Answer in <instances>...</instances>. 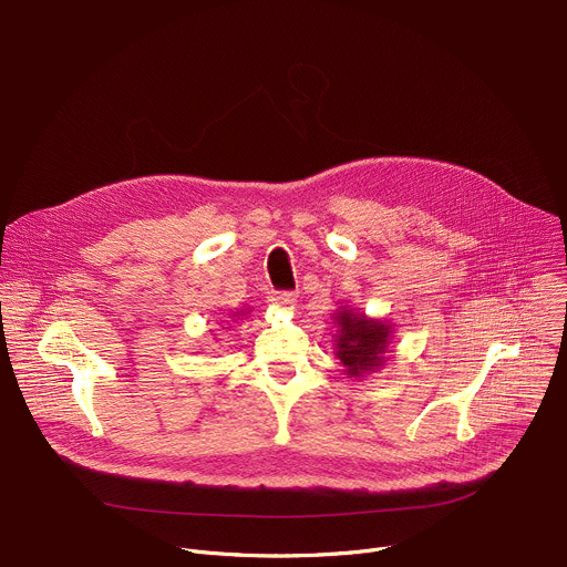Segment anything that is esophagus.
I'll list each match as a JSON object with an SVG mask.
<instances>
[{
    "label": "esophagus",
    "mask_w": 567,
    "mask_h": 567,
    "mask_svg": "<svg viewBox=\"0 0 567 567\" xmlns=\"http://www.w3.org/2000/svg\"><path fill=\"white\" fill-rule=\"evenodd\" d=\"M296 298L298 296L293 291H271L269 302L276 307H282V309H291L296 305Z\"/></svg>",
    "instance_id": "obj_1"
}]
</instances>
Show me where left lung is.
Masks as SVG:
<instances>
[{"label": "left lung", "mask_w": 567, "mask_h": 567, "mask_svg": "<svg viewBox=\"0 0 567 567\" xmlns=\"http://www.w3.org/2000/svg\"><path fill=\"white\" fill-rule=\"evenodd\" d=\"M332 318L337 326L334 357L350 379H361L385 365L392 352V322L370 318L348 305H341Z\"/></svg>", "instance_id": "1"}]
</instances>
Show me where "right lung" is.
Instances as JSON below:
<instances>
[{"label": "right lung", "instance_id": "right-lung-1", "mask_svg": "<svg viewBox=\"0 0 567 567\" xmlns=\"http://www.w3.org/2000/svg\"><path fill=\"white\" fill-rule=\"evenodd\" d=\"M249 307H241V309H235V311H230V316H226L228 320H221V326H230V322H237V320H245L247 316H249ZM224 330H228V328H224Z\"/></svg>", "mask_w": 567, "mask_h": 567}]
</instances>
